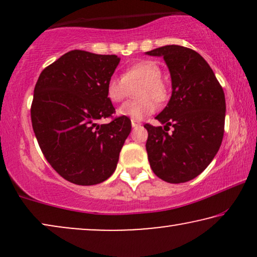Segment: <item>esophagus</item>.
<instances>
[{
  "label": "esophagus",
  "instance_id": "esophagus-1",
  "mask_svg": "<svg viewBox=\"0 0 257 257\" xmlns=\"http://www.w3.org/2000/svg\"><path fill=\"white\" fill-rule=\"evenodd\" d=\"M131 124H132V127H138V126L142 125L138 120H133V119L131 120Z\"/></svg>",
  "mask_w": 257,
  "mask_h": 257
}]
</instances>
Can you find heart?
Returning a JSON list of instances; mask_svg holds the SVG:
<instances>
[{
    "instance_id": "b5f03b06",
    "label": "heart",
    "mask_w": 257,
    "mask_h": 257,
    "mask_svg": "<svg viewBox=\"0 0 257 257\" xmlns=\"http://www.w3.org/2000/svg\"><path fill=\"white\" fill-rule=\"evenodd\" d=\"M163 71L154 61H140L125 70L122 78L111 77L106 84L107 98L113 103H119L126 97L128 85L140 83L137 91L138 100L126 101L118 108V114L128 117L133 120H143L156 111L158 103H163L167 98V89L161 79Z\"/></svg>"
}]
</instances>
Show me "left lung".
<instances>
[{
	"label": "left lung",
	"instance_id": "8db88e82",
	"mask_svg": "<svg viewBox=\"0 0 257 257\" xmlns=\"http://www.w3.org/2000/svg\"><path fill=\"white\" fill-rule=\"evenodd\" d=\"M146 55L163 57L172 80L171 99L156 117L165 126L144 125L147 156L158 178L181 184L202 173L220 149L224 93L208 63L192 49L165 45ZM170 125L174 131L168 134Z\"/></svg>",
	"mask_w": 257,
	"mask_h": 257
}]
</instances>
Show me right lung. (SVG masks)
Here are the masks:
<instances>
[{
	"instance_id": "right-lung-1",
	"label": "right lung",
	"mask_w": 257,
	"mask_h": 257,
	"mask_svg": "<svg viewBox=\"0 0 257 257\" xmlns=\"http://www.w3.org/2000/svg\"><path fill=\"white\" fill-rule=\"evenodd\" d=\"M119 62L115 55L72 50L45 68L35 85L31 122L38 145L72 184L91 186L110 178L131 132L127 117L98 124L114 112L106 84Z\"/></svg>"
}]
</instances>
